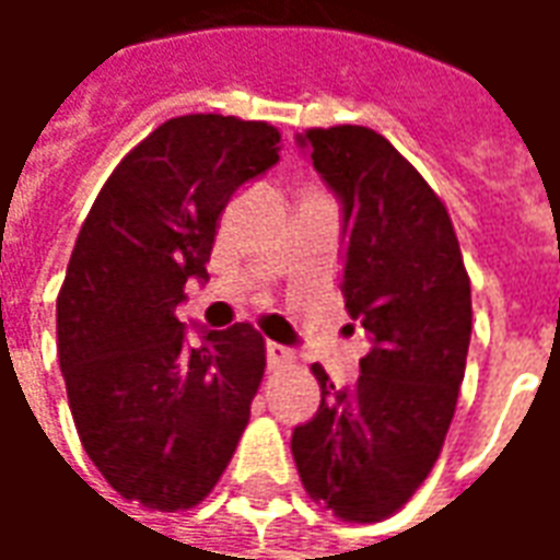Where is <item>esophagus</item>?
<instances>
[{"instance_id":"34e87169","label":"esophagus","mask_w":560,"mask_h":560,"mask_svg":"<svg viewBox=\"0 0 560 560\" xmlns=\"http://www.w3.org/2000/svg\"><path fill=\"white\" fill-rule=\"evenodd\" d=\"M293 360L291 348L284 345H276V341H267V363L269 369H279V365H288Z\"/></svg>"}]
</instances>
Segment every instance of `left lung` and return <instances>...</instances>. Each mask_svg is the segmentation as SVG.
I'll use <instances>...</instances> for the list:
<instances>
[{"label":"left lung","mask_w":560,"mask_h":560,"mask_svg":"<svg viewBox=\"0 0 560 560\" xmlns=\"http://www.w3.org/2000/svg\"><path fill=\"white\" fill-rule=\"evenodd\" d=\"M296 143L341 203V293L369 353L345 389L312 365L320 408L291 450L315 501L381 522L441 456L468 360L470 281L444 203L387 138L336 126Z\"/></svg>","instance_id":"obj_1"}]
</instances>
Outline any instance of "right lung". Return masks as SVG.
<instances>
[{
  "instance_id": "add662e5",
  "label": "right lung",
  "mask_w": 560,
  "mask_h": 560,
  "mask_svg": "<svg viewBox=\"0 0 560 560\" xmlns=\"http://www.w3.org/2000/svg\"><path fill=\"white\" fill-rule=\"evenodd\" d=\"M267 122L188 114L119 161L95 197L56 300V345L86 456L126 501L173 513L203 501L248 425L267 351L248 324L176 317L207 281L215 221L279 164Z\"/></svg>"
}]
</instances>
